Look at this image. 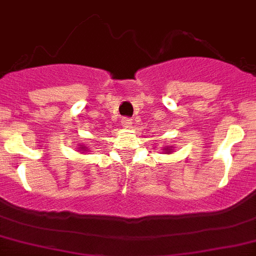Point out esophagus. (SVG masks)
Listing matches in <instances>:
<instances>
[{"mask_svg": "<svg viewBox=\"0 0 256 256\" xmlns=\"http://www.w3.org/2000/svg\"><path fill=\"white\" fill-rule=\"evenodd\" d=\"M122 124H123V126H126V128H130L133 124V120L130 119V118H123V120H122Z\"/></svg>", "mask_w": 256, "mask_h": 256, "instance_id": "1", "label": "esophagus"}]
</instances>
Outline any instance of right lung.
<instances>
[{
  "label": "right lung",
  "mask_w": 256,
  "mask_h": 256,
  "mask_svg": "<svg viewBox=\"0 0 256 256\" xmlns=\"http://www.w3.org/2000/svg\"><path fill=\"white\" fill-rule=\"evenodd\" d=\"M80 150H82V152H86V149H85L84 146H82V148H80Z\"/></svg>",
  "instance_id": "1"
}]
</instances>
